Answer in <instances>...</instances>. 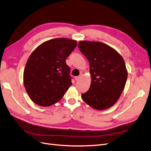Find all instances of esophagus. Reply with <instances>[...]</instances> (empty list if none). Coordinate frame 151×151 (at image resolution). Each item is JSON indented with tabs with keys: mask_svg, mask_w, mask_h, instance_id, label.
I'll use <instances>...</instances> for the list:
<instances>
[{
	"mask_svg": "<svg viewBox=\"0 0 151 151\" xmlns=\"http://www.w3.org/2000/svg\"><path fill=\"white\" fill-rule=\"evenodd\" d=\"M75 80L76 81H79L80 79H81V77L80 76H76L75 78Z\"/></svg>",
	"mask_w": 151,
	"mask_h": 151,
	"instance_id": "obj_1",
	"label": "esophagus"
}]
</instances>
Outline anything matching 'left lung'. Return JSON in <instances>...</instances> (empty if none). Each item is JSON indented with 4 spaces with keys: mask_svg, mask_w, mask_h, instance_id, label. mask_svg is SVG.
Returning a JSON list of instances; mask_svg holds the SVG:
<instances>
[{
    "mask_svg": "<svg viewBox=\"0 0 151 151\" xmlns=\"http://www.w3.org/2000/svg\"><path fill=\"white\" fill-rule=\"evenodd\" d=\"M78 48L90 63L91 83L81 94L83 101L94 109L104 110L119 99L126 85L127 71L124 59L108 45L80 41Z\"/></svg>",
    "mask_w": 151,
    "mask_h": 151,
    "instance_id": "1",
    "label": "left lung"
}]
</instances>
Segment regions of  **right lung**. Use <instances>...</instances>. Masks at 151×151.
<instances>
[{
    "mask_svg": "<svg viewBox=\"0 0 151 151\" xmlns=\"http://www.w3.org/2000/svg\"><path fill=\"white\" fill-rule=\"evenodd\" d=\"M77 46L75 40L55 38L33 51L26 63L24 83L33 102L50 106L59 101L72 85L66 59Z\"/></svg>",
    "mask_w": 151,
    "mask_h": 151,
    "instance_id": "right-lung-1",
    "label": "right lung"
}]
</instances>
